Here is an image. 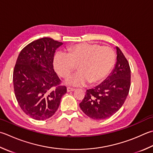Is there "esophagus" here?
Returning <instances> with one entry per match:
<instances>
[{
    "label": "esophagus",
    "mask_w": 153,
    "mask_h": 153,
    "mask_svg": "<svg viewBox=\"0 0 153 153\" xmlns=\"http://www.w3.org/2000/svg\"><path fill=\"white\" fill-rule=\"evenodd\" d=\"M75 91V89H74V88H67V91L68 92H70V91Z\"/></svg>",
    "instance_id": "1"
}]
</instances>
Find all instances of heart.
I'll list each match as a JSON object with an SVG mask.
<instances>
[{"instance_id": "1", "label": "heart", "mask_w": 153, "mask_h": 153, "mask_svg": "<svg viewBox=\"0 0 153 153\" xmlns=\"http://www.w3.org/2000/svg\"><path fill=\"white\" fill-rule=\"evenodd\" d=\"M68 53L57 52L53 59V68L59 76L66 78L78 65L79 71L68 79L69 84L84 86L100 83L108 76L115 62L114 50L109 46L82 43L71 46Z\"/></svg>"}]
</instances>
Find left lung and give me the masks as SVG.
Listing matches in <instances>:
<instances>
[{
    "label": "left lung",
    "mask_w": 153,
    "mask_h": 153,
    "mask_svg": "<svg viewBox=\"0 0 153 153\" xmlns=\"http://www.w3.org/2000/svg\"><path fill=\"white\" fill-rule=\"evenodd\" d=\"M117 62L109 76L94 89H88L79 107L96 120L111 117L123 105L131 86V69L127 59L117 46Z\"/></svg>",
    "instance_id": "1"
}]
</instances>
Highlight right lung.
I'll return each instance as SVG.
<instances>
[{
    "label": "right lung",
    "mask_w": 153,
    "mask_h": 153,
    "mask_svg": "<svg viewBox=\"0 0 153 153\" xmlns=\"http://www.w3.org/2000/svg\"><path fill=\"white\" fill-rule=\"evenodd\" d=\"M62 42L50 38L32 42L21 50L13 71L15 96L20 108L36 120L51 117L67 92L54 71L53 56Z\"/></svg>",
    "instance_id": "add662e5"
}]
</instances>
